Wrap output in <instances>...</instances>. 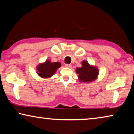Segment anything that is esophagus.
Wrapping results in <instances>:
<instances>
[{
    "label": "esophagus",
    "instance_id": "1",
    "mask_svg": "<svg viewBox=\"0 0 134 134\" xmlns=\"http://www.w3.org/2000/svg\"><path fill=\"white\" fill-rule=\"evenodd\" d=\"M65 67H67V68H71V64H66L65 65Z\"/></svg>",
    "mask_w": 134,
    "mask_h": 134
}]
</instances>
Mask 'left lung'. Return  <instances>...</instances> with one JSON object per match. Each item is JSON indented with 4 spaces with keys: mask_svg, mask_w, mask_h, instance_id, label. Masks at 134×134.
I'll return each mask as SVG.
<instances>
[{
    "mask_svg": "<svg viewBox=\"0 0 134 134\" xmlns=\"http://www.w3.org/2000/svg\"><path fill=\"white\" fill-rule=\"evenodd\" d=\"M82 67H77L76 71L78 74L80 82L90 83L97 78L99 70L96 66L90 65L87 61L84 60L81 63Z\"/></svg>",
    "mask_w": 134,
    "mask_h": 134,
    "instance_id": "1",
    "label": "left lung"
}]
</instances>
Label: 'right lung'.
Here are the masks:
<instances>
[{
	"mask_svg": "<svg viewBox=\"0 0 134 134\" xmlns=\"http://www.w3.org/2000/svg\"><path fill=\"white\" fill-rule=\"evenodd\" d=\"M61 67V63L59 62L52 63L47 60L44 63H40L37 67L38 75L43 79L51 77L55 73L57 70Z\"/></svg>",
	"mask_w": 134,
	"mask_h": 134,
	"instance_id": "right-lung-1",
	"label": "right lung"
}]
</instances>
